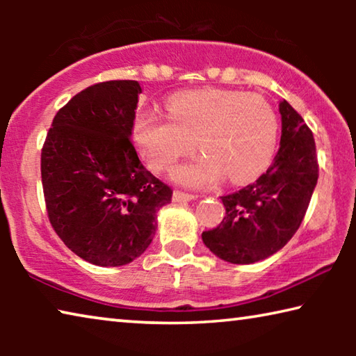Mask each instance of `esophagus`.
<instances>
[{
  "instance_id": "1",
  "label": "esophagus",
  "mask_w": 356,
  "mask_h": 356,
  "mask_svg": "<svg viewBox=\"0 0 356 356\" xmlns=\"http://www.w3.org/2000/svg\"><path fill=\"white\" fill-rule=\"evenodd\" d=\"M197 195H191V193H185V191H180L176 190L172 193V200L176 202H184V201H191V200H196Z\"/></svg>"
}]
</instances>
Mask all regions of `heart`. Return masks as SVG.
<instances>
[{
	"label": "heart",
	"mask_w": 356,
	"mask_h": 356,
	"mask_svg": "<svg viewBox=\"0 0 356 356\" xmlns=\"http://www.w3.org/2000/svg\"><path fill=\"white\" fill-rule=\"evenodd\" d=\"M135 141L154 171H168L197 146L202 155L177 166L180 184L207 186L225 174L229 182L257 177L272 161L278 119L261 95L202 89L174 95L168 118L155 111L138 114Z\"/></svg>",
	"instance_id": "b5f03b06"
}]
</instances>
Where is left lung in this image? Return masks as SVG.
Returning <instances> with one entry per match:
<instances>
[{
  "label": "left lung",
  "instance_id": "8db88e82",
  "mask_svg": "<svg viewBox=\"0 0 356 356\" xmlns=\"http://www.w3.org/2000/svg\"><path fill=\"white\" fill-rule=\"evenodd\" d=\"M281 146L275 161L254 184L221 196L226 215L202 232L215 256L231 264H252L280 251L298 231L318 179L311 129L282 100Z\"/></svg>",
  "mask_w": 356,
  "mask_h": 356
}]
</instances>
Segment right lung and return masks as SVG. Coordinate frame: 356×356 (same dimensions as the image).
Segmentation results:
<instances>
[{
  "label": "right lung",
  "mask_w": 356,
  "mask_h": 356,
  "mask_svg": "<svg viewBox=\"0 0 356 356\" xmlns=\"http://www.w3.org/2000/svg\"><path fill=\"white\" fill-rule=\"evenodd\" d=\"M134 80L92 84L56 113L40 155L45 207L64 245L84 261L119 267L152 242L171 186L143 166L130 140Z\"/></svg>",
  "instance_id": "add662e5"
}]
</instances>
